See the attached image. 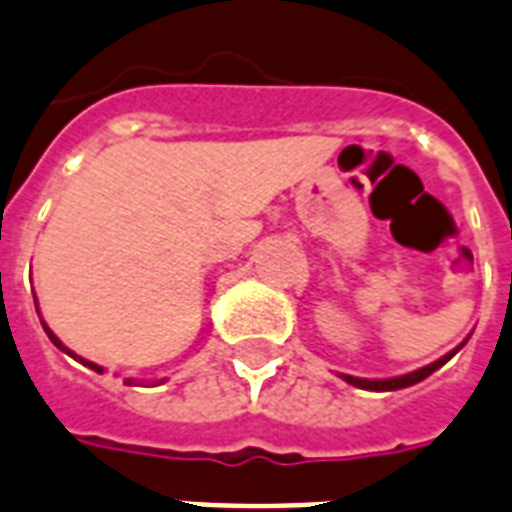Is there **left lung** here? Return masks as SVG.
I'll return each instance as SVG.
<instances>
[{"instance_id":"obj_1","label":"left lung","mask_w":512,"mask_h":512,"mask_svg":"<svg viewBox=\"0 0 512 512\" xmlns=\"http://www.w3.org/2000/svg\"><path fill=\"white\" fill-rule=\"evenodd\" d=\"M462 349V346H459ZM448 351L446 357H440L438 362H432V365H427V368H419V370H413V373H408V376H397V378H384V381H370V378H354V376H343L349 384L354 386H360V389H373V392H395V389H405V386H413V384H419V381H424L427 376H432L435 370L443 368L451 357H454L456 351Z\"/></svg>"}]
</instances>
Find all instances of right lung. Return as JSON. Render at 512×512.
Instances as JSON below:
<instances>
[{"label": "right lung", "mask_w": 512, "mask_h": 512, "mask_svg": "<svg viewBox=\"0 0 512 512\" xmlns=\"http://www.w3.org/2000/svg\"><path fill=\"white\" fill-rule=\"evenodd\" d=\"M42 325H45V322H42ZM45 333H48V338H50V341H53V343H56L58 349H61V351H66V354H72V351L66 349L64 343L58 341L56 335H53V330H50V327H45ZM72 357H74V354H72ZM77 360H80V357H77ZM80 362H83V365H88V368H93V370H96V373H104V368H99V365H93V362H88V360H80Z\"/></svg>", "instance_id": "1"}]
</instances>
